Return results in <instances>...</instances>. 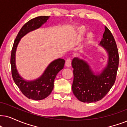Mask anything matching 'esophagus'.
I'll return each instance as SVG.
<instances>
[{
    "instance_id": "obj_1",
    "label": "esophagus",
    "mask_w": 127,
    "mask_h": 127,
    "mask_svg": "<svg viewBox=\"0 0 127 127\" xmlns=\"http://www.w3.org/2000/svg\"><path fill=\"white\" fill-rule=\"evenodd\" d=\"M65 66L67 67H70L71 66V60L70 59H68L67 60L65 61Z\"/></svg>"
}]
</instances>
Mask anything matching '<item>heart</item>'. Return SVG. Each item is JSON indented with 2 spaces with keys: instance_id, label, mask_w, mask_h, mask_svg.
Here are the masks:
<instances>
[{
  "instance_id": "obj_1",
  "label": "heart",
  "mask_w": 127,
  "mask_h": 127,
  "mask_svg": "<svg viewBox=\"0 0 127 127\" xmlns=\"http://www.w3.org/2000/svg\"><path fill=\"white\" fill-rule=\"evenodd\" d=\"M86 29L83 27H81V28H79L78 31V36L79 37H81L84 35L86 34ZM94 38V35H93V33H89V35H88V41H91Z\"/></svg>"
}]
</instances>
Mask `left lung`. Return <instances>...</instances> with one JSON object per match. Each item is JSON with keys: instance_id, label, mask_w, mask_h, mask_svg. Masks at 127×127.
Masks as SVG:
<instances>
[{"instance_id": "obj_1", "label": "left lung", "mask_w": 127, "mask_h": 127, "mask_svg": "<svg viewBox=\"0 0 127 127\" xmlns=\"http://www.w3.org/2000/svg\"><path fill=\"white\" fill-rule=\"evenodd\" d=\"M99 45L108 55V60L101 72L93 70L83 59L75 57L71 65L74 80L72 90L77 98L83 102H95L105 97L114 84L119 63L118 51L114 38L106 26Z\"/></svg>"}]
</instances>
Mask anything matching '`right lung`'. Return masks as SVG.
I'll list each match as a JSON object with an SVG mask.
<instances>
[{"mask_svg":"<svg viewBox=\"0 0 127 127\" xmlns=\"http://www.w3.org/2000/svg\"><path fill=\"white\" fill-rule=\"evenodd\" d=\"M50 16L36 17L27 22L22 27L14 41L12 50L10 64L12 74L14 83L20 90L28 98L33 100H41L51 94L54 87V81L57 73L63 68L65 60L57 59L49 64L42 75L33 80H26L19 74L16 65V53L21 38L30 32L41 28L47 22Z\"/></svg>","mask_w":127,"mask_h":127,"instance_id":"1","label":"right lung"}]
</instances>
